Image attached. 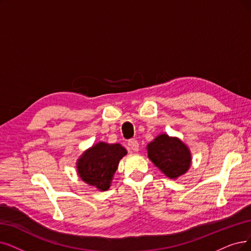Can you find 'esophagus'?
Listing matches in <instances>:
<instances>
[{
    "label": "esophagus",
    "mask_w": 251,
    "mask_h": 251,
    "mask_svg": "<svg viewBox=\"0 0 251 251\" xmlns=\"http://www.w3.org/2000/svg\"><path fill=\"white\" fill-rule=\"evenodd\" d=\"M128 147L131 148V150H133L134 152H137L138 150H139V143H138V141L137 140H135V139H131L128 141Z\"/></svg>",
    "instance_id": "1"
}]
</instances>
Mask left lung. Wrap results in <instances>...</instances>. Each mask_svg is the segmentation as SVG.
Instances as JSON below:
<instances>
[{"mask_svg": "<svg viewBox=\"0 0 251 251\" xmlns=\"http://www.w3.org/2000/svg\"><path fill=\"white\" fill-rule=\"evenodd\" d=\"M146 149L148 158L170 179L184 175L192 165V152L177 137L160 134L148 143Z\"/></svg>", "mask_w": 251, "mask_h": 251, "instance_id": "1", "label": "left lung"}]
</instances>
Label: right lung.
Segmentation results:
<instances>
[{
  "label": "right lung",
  "mask_w": 251,
  "mask_h": 251,
  "mask_svg": "<svg viewBox=\"0 0 251 251\" xmlns=\"http://www.w3.org/2000/svg\"><path fill=\"white\" fill-rule=\"evenodd\" d=\"M126 153V149L119 143L99 142L79 156L77 173L83 182L105 192L111 186L119 160Z\"/></svg>",
  "instance_id": "add662e5"
}]
</instances>
